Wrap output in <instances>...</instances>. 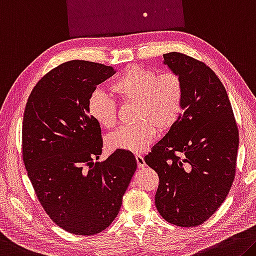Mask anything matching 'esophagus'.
I'll return each mask as SVG.
<instances>
[{
  "instance_id": "obj_1",
  "label": "esophagus",
  "mask_w": 256,
  "mask_h": 256,
  "mask_svg": "<svg viewBox=\"0 0 256 256\" xmlns=\"http://www.w3.org/2000/svg\"><path fill=\"white\" fill-rule=\"evenodd\" d=\"M136 164H138V166H139V168H146V162H144V158L142 156L136 155Z\"/></svg>"
}]
</instances>
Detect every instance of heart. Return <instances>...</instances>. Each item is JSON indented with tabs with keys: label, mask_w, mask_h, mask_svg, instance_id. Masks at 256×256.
I'll return each instance as SVG.
<instances>
[{
	"label": "heart",
	"mask_w": 256,
	"mask_h": 256,
	"mask_svg": "<svg viewBox=\"0 0 256 256\" xmlns=\"http://www.w3.org/2000/svg\"><path fill=\"white\" fill-rule=\"evenodd\" d=\"M109 88L123 102L134 101V120H138L108 134L106 144L112 150L142 152L156 138L157 128L168 131L182 112L184 84L173 72L157 74L150 68L133 64L114 80ZM88 112L104 128H112L117 123V104L101 90L91 93Z\"/></svg>",
	"instance_id": "b5f03b06"
}]
</instances>
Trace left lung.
I'll use <instances>...</instances> for the list:
<instances>
[{"mask_svg":"<svg viewBox=\"0 0 256 256\" xmlns=\"http://www.w3.org/2000/svg\"><path fill=\"white\" fill-rule=\"evenodd\" d=\"M164 64L184 84V114L144 156L157 172L158 212L179 226H196L216 213L236 174L239 134L224 86L204 62L180 52Z\"/></svg>","mask_w":256,"mask_h":256,"instance_id":"1","label":"left lung"}]
</instances>
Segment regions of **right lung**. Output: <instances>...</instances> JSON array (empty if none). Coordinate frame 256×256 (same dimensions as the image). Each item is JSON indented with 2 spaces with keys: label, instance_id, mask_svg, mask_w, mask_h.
I'll return each mask as SVG.
<instances>
[{
  "label": "right lung",
  "instance_id": "add662e5",
  "mask_svg": "<svg viewBox=\"0 0 256 256\" xmlns=\"http://www.w3.org/2000/svg\"><path fill=\"white\" fill-rule=\"evenodd\" d=\"M110 66L70 60L38 80L22 120V160L44 210L74 234H99L115 220L136 170L131 152L117 149L104 162L100 125L88 112Z\"/></svg>",
  "mask_w": 256,
  "mask_h": 256
}]
</instances>
